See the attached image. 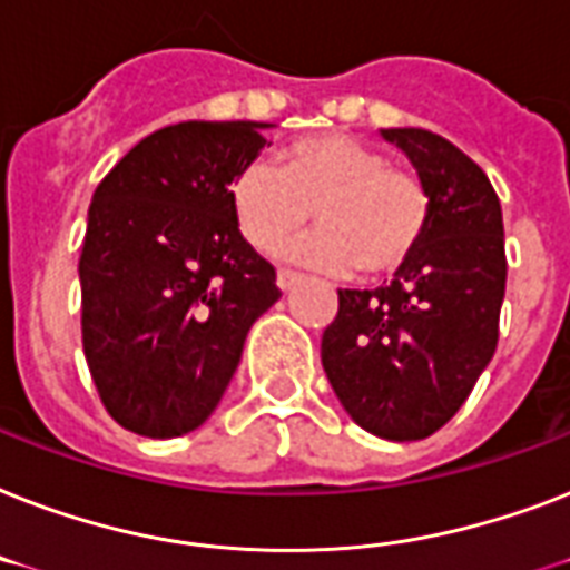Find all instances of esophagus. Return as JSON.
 Masks as SVG:
<instances>
[{
    "label": "esophagus",
    "mask_w": 570,
    "mask_h": 570,
    "mask_svg": "<svg viewBox=\"0 0 570 570\" xmlns=\"http://www.w3.org/2000/svg\"><path fill=\"white\" fill-rule=\"evenodd\" d=\"M304 277L298 275V272H289V269H281L277 272V286L284 289V293H289V289H295V286L301 284Z\"/></svg>",
    "instance_id": "obj_1"
}]
</instances>
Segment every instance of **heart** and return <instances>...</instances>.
Returning a JSON list of instances; mask_svg holds the SVG:
<instances>
[{"label": "heart", "mask_w": 570, "mask_h": 570, "mask_svg": "<svg viewBox=\"0 0 570 570\" xmlns=\"http://www.w3.org/2000/svg\"><path fill=\"white\" fill-rule=\"evenodd\" d=\"M239 234L263 254L281 252L307 228L316 210L318 234L293 257L360 281L404 272L430 225V193L404 166L345 134H316L286 146L269 164H245L228 187Z\"/></svg>", "instance_id": "heart-1"}]
</instances>
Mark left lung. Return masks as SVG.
Here are the masks:
<instances>
[{
  "instance_id": "obj_1",
  "label": "left lung",
  "mask_w": 570,
  "mask_h": 570,
  "mask_svg": "<svg viewBox=\"0 0 570 570\" xmlns=\"http://www.w3.org/2000/svg\"><path fill=\"white\" fill-rule=\"evenodd\" d=\"M381 134L428 187V234L390 286L340 289L322 365L360 428L415 442L456 415L498 348L503 216L483 169L445 137L424 128Z\"/></svg>"
}]
</instances>
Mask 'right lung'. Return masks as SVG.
Returning a JSON list of instances; mask_svg holds the SVG:
<instances>
[{
  "label": "right lung",
  "mask_w": 570,
  "mask_h": 570,
  "mask_svg": "<svg viewBox=\"0 0 570 570\" xmlns=\"http://www.w3.org/2000/svg\"><path fill=\"white\" fill-rule=\"evenodd\" d=\"M266 122H178L149 134L92 193L78 261L81 342L110 419L173 439L205 424L245 336L281 298L275 266L230 213V178Z\"/></svg>",
  "instance_id": "right-lung-1"
}]
</instances>
